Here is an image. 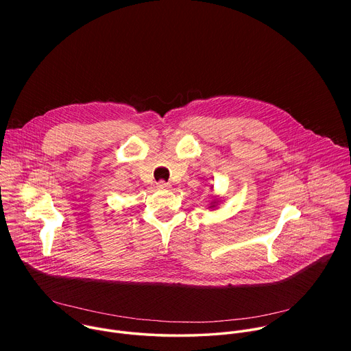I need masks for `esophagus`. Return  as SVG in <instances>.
Listing matches in <instances>:
<instances>
[{"label": "esophagus", "mask_w": 351, "mask_h": 351, "mask_svg": "<svg viewBox=\"0 0 351 351\" xmlns=\"http://www.w3.org/2000/svg\"><path fill=\"white\" fill-rule=\"evenodd\" d=\"M157 187H158V189H161V190H165V189H169V187H171V184H169V183H167V182H164V180H161V182H158Z\"/></svg>", "instance_id": "34e87169"}]
</instances>
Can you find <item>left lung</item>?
<instances>
[{"instance_id": "1", "label": "left lung", "mask_w": 351, "mask_h": 351, "mask_svg": "<svg viewBox=\"0 0 351 351\" xmlns=\"http://www.w3.org/2000/svg\"><path fill=\"white\" fill-rule=\"evenodd\" d=\"M215 203H217L215 199H214V202H211V207H215ZM211 207H210V208H211Z\"/></svg>"}]
</instances>
